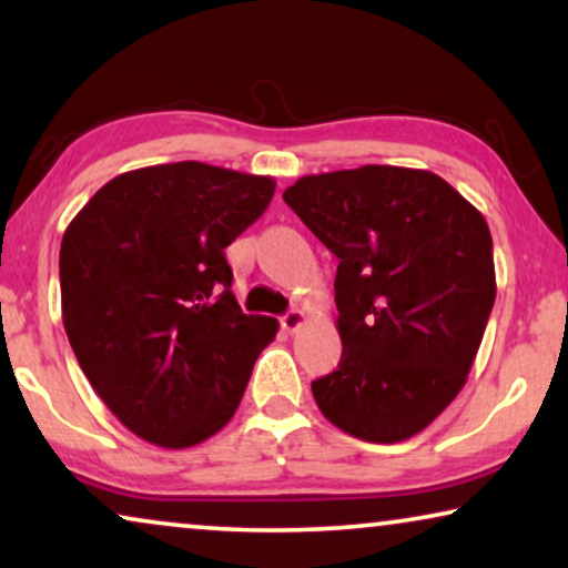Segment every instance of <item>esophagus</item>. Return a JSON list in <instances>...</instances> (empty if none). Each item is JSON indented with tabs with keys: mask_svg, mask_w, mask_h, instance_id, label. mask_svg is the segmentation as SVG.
<instances>
[{
	"mask_svg": "<svg viewBox=\"0 0 568 568\" xmlns=\"http://www.w3.org/2000/svg\"><path fill=\"white\" fill-rule=\"evenodd\" d=\"M278 323H282V328L286 333H297L302 325L307 323V315L302 313V310H292V313H286V315L278 317Z\"/></svg>",
	"mask_w": 568,
	"mask_h": 568,
	"instance_id": "esophagus-1",
	"label": "esophagus"
}]
</instances>
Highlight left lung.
I'll list each match as a JSON object with an SVG mask.
<instances>
[{"label": "left lung", "mask_w": 568, "mask_h": 568, "mask_svg": "<svg viewBox=\"0 0 568 568\" xmlns=\"http://www.w3.org/2000/svg\"><path fill=\"white\" fill-rule=\"evenodd\" d=\"M284 201L338 258L336 372L317 408L356 439L393 445L463 390L496 300L484 214L429 170L362 165L305 175Z\"/></svg>", "instance_id": "1"}]
</instances>
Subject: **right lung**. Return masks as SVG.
<instances>
[{"mask_svg": "<svg viewBox=\"0 0 568 568\" xmlns=\"http://www.w3.org/2000/svg\"><path fill=\"white\" fill-rule=\"evenodd\" d=\"M268 175L168 162L108 181L61 240V321L100 400L185 449L224 429L278 323L245 315L224 247L274 199Z\"/></svg>", "mask_w": 568, "mask_h": 568, "instance_id": "obj_1", "label": "right lung"}]
</instances>
